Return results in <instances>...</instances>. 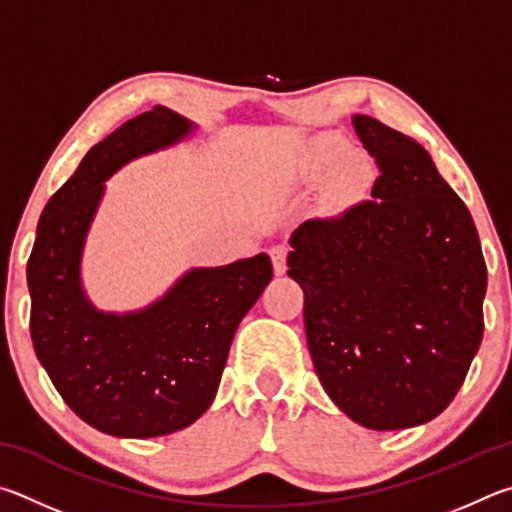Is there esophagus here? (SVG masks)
Wrapping results in <instances>:
<instances>
[{
	"mask_svg": "<svg viewBox=\"0 0 512 512\" xmlns=\"http://www.w3.org/2000/svg\"><path fill=\"white\" fill-rule=\"evenodd\" d=\"M288 245L285 242H279V245H272L270 247V258H272V265H274V272L276 274H283L285 267H288Z\"/></svg>",
	"mask_w": 512,
	"mask_h": 512,
	"instance_id": "esophagus-1",
	"label": "esophagus"
}]
</instances>
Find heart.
<instances>
[{
  "label": "heart",
  "mask_w": 512,
  "mask_h": 512,
  "mask_svg": "<svg viewBox=\"0 0 512 512\" xmlns=\"http://www.w3.org/2000/svg\"><path fill=\"white\" fill-rule=\"evenodd\" d=\"M339 150L333 148V146H321L317 152H315V161H312V166H315L317 173H326V170H330L333 166L339 164Z\"/></svg>",
  "instance_id": "1"
}]
</instances>
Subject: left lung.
<instances>
[{
  "instance_id": "left-lung-1",
  "label": "left lung",
  "mask_w": 512,
  "mask_h": 512,
  "mask_svg": "<svg viewBox=\"0 0 512 512\" xmlns=\"http://www.w3.org/2000/svg\"><path fill=\"white\" fill-rule=\"evenodd\" d=\"M371 200L294 231L288 276L306 294L312 362L335 405L369 429L436 418L483 339L488 270L477 227L429 152L373 116Z\"/></svg>"
}]
</instances>
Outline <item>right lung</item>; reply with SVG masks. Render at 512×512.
<instances>
[{"label":"right lung","mask_w":512,"mask_h":512,"mask_svg":"<svg viewBox=\"0 0 512 512\" xmlns=\"http://www.w3.org/2000/svg\"><path fill=\"white\" fill-rule=\"evenodd\" d=\"M188 130L179 114L152 107L98 141L44 206L26 263L35 355L69 409L112 436H164L200 418L218 391L240 319L274 274L261 254L188 272L134 315H103L87 303L78 261L103 182Z\"/></svg>","instance_id":"obj_1"}]
</instances>
